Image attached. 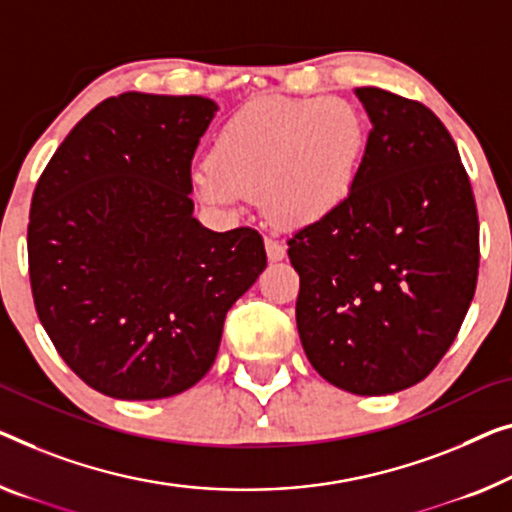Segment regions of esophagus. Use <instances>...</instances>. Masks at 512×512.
<instances>
[{
    "mask_svg": "<svg viewBox=\"0 0 512 512\" xmlns=\"http://www.w3.org/2000/svg\"><path fill=\"white\" fill-rule=\"evenodd\" d=\"M264 246H266V255H269L271 262H280V259L285 257V243L278 241L276 236H266Z\"/></svg>",
    "mask_w": 512,
    "mask_h": 512,
    "instance_id": "1",
    "label": "esophagus"
}]
</instances>
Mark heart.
I'll list each match as a JSON object with an SVG mask.
<instances>
[{"label":"heart","instance_id":"heart-1","mask_svg":"<svg viewBox=\"0 0 512 512\" xmlns=\"http://www.w3.org/2000/svg\"><path fill=\"white\" fill-rule=\"evenodd\" d=\"M365 144L368 121L345 98L262 96L225 121L193 183L213 207L232 211L262 190L278 223L315 225L347 202Z\"/></svg>","mask_w":512,"mask_h":512}]
</instances>
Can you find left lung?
Returning <instances> with one entry per match:
<instances>
[{"label":"left lung","instance_id":"left-lung-1","mask_svg":"<svg viewBox=\"0 0 512 512\" xmlns=\"http://www.w3.org/2000/svg\"><path fill=\"white\" fill-rule=\"evenodd\" d=\"M372 128L347 202L287 239L305 356L342 391L388 395L437 368L478 282V211L423 103L358 87Z\"/></svg>","mask_w":512,"mask_h":512}]
</instances>
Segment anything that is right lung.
Wrapping results in <instances>:
<instances>
[{
  "label": "right lung",
  "mask_w": 512,
  "mask_h": 512,
  "mask_svg": "<svg viewBox=\"0 0 512 512\" xmlns=\"http://www.w3.org/2000/svg\"><path fill=\"white\" fill-rule=\"evenodd\" d=\"M218 105L126 91L85 114L38 179L34 305L68 368L117 400H160L216 361L227 310L266 269L253 227L193 218L190 165Z\"/></svg>",
  "instance_id": "obj_1"
}]
</instances>
